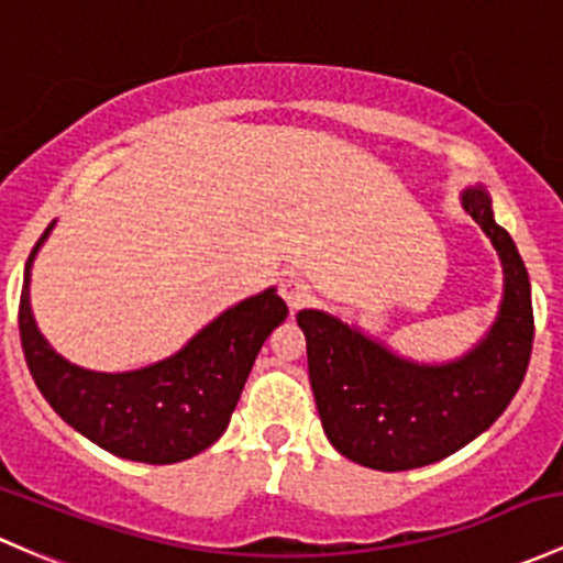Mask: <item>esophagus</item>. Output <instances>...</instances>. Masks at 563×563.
I'll use <instances>...</instances> for the list:
<instances>
[{
    "label": "esophagus",
    "instance_id": "1",
    "mask_svg": "<svg viewBox=\"0 0 563 563\" xmlns=\"http://www.w3.org/2000/svg\"><path fill=\"white\" fill-rule=\"evenodd\" d=\"M280 297L288 301V307H291V312L301 310V307H307L312 301V288L310 283L305 280V277L299 275H288L280 280Z\"/></svg>",
    "mask_w": 563,
    "mask_h": 563
}]
</instances>
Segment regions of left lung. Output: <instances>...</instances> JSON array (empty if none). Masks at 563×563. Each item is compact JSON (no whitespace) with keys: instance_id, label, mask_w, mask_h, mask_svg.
I'll return each mask as SVG.
<instances>
[{"instance_id":"obj_1","label":"left lung","mask_w":563,"mask_h":563,"mask_svg":"<svg viewBox=\"0 0 563 563\" xmlns=\"http://www.w3.org/2000/svg\"><path fill=\"white\" fill-rule=\"evenodd\" d=\"M464 210L490 236L505 269V299L488 336L451 364L426 366L321 310H301L307 366L329 442L380 472L434 464L481 437L518 394L534 342L531 283L512 236L494 221L490 197L470 188Z\"/></svg>"}]
</instances>
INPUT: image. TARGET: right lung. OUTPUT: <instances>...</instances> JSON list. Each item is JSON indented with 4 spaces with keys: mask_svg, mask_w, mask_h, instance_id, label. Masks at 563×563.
<instances>
[{
    "mask_svg": "<svg viewBox=\"0 0 563 563\" xmlns=\"http://www.w3.org/2000/svg\"><path fill=\"white\" fill-rule=\"evenodd\" d=\"M51 229L29 253L18 307L23 356L40 394L75 431L121 459L175 464L202 453L227 431L264 340L286 321V301L266 288L218 316L173 358L145 369H80L47 345L29 307L34 253Z\"/></svg>",
    "mask_w": 563,
    "mask_h": 563,
    "instance_id": "add662e5",
    "label": "right lung"
}]
</instances>
